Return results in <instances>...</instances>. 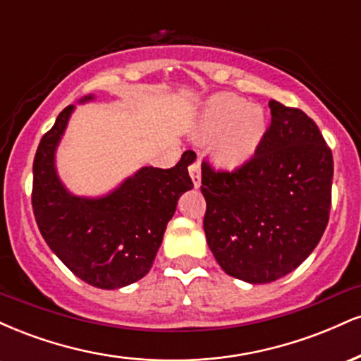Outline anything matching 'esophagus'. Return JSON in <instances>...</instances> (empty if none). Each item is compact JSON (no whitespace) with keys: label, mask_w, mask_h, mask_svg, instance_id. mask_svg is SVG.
Listing matches in <instances>:
<instances>
[{"label":"esophagus","mask_w":361,"mask_h":361,"mask_svg":"<svg viewBox=\"0 0 361 361\" xmlns=\"http://www.w3.org/2000/svg\"><path fill=\"white\" fill-rule=\"evenodd\" d=\"M200 163H202L200 157H195V159L192 161V163H190V166H188L190 176H192L195 188H198V186H200V183H202V169H200Z\"/></svg>","instance_id":"obj_1"}]
</instances>
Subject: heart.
<instances>
[{
    "instance_id": "b5f03b06",
    "label": "heart",
    "mask_w": 361,
    "mask_h": 361,
    "mask_svg": "<svg viewBox=\"0 0 361 361\" xmlns=\"http://www.w3.org/2000/svg\"><path fill=\"white\" fill-rule=\"evenodd\" d=\"M267 115L261 106L246 105L231 93L207 102L198 122V137L214 140V159L224 168L241 166L256 154L267 135Z\"/></svg>"
}]
</instances>
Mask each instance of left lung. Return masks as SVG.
Returning a JSON list of instances; mask_svg holds the SVG:
<instances>
[{"label": "left lung", "instance_id": "8db88e82", "mask_svg": "<svg viewBox=\"0 0 361 361\" xmlns=\"http://www.w3.org/2000/svg\"><path fill=\"white\" fill-rule=\"evenodd\" d=\"M271 123L241 166L202 163L204 231L222 270L270 283L304 261L324 234L331 210L333 152L300 109L270 102Z\"/></svg>", "mask_w": 361, "mask_h": 361}]
</instances>
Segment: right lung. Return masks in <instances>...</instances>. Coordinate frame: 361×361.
Wrapping results in <instances>:
<instances>
[{"label":"right lung","instance_id":"add662e5","mask_svg":"<svg viewBox=\"0 0 361 361\" xmlns=\"http://www.w3.org/2000/svg\"><path fill=\"white\" fill-rule=\"evenodd\" d=\"M71 111L73 105L61 111L37 147L32 186L37 226L78 279L98 288L126 287L151 270L178 198L193 188L192 151L173 168H142L100 200L73 197L54 169V151Z\"/></svg>","mask_w":361,"mask_h":361}]
</instances>
